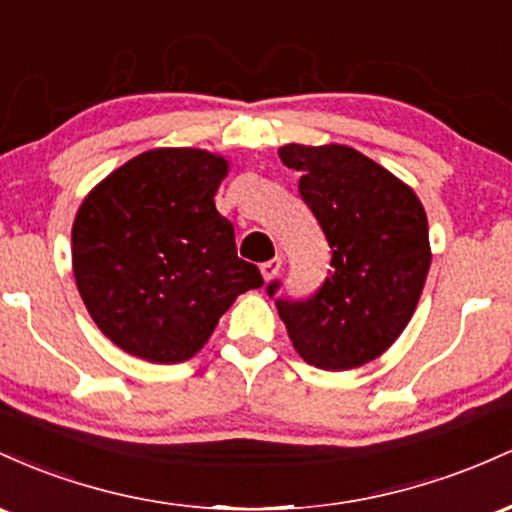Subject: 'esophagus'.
Segmentation results:
<instances>
[{
	"mask_svg": "<svg viewBox=\"0 0 512 512\" xmlns=\"http://www.w3.org/2000/svg\"><path fill=\"white\" fill-rule=\"evenodd\" d=\"M280 268H283V258H280V256H275V258H271V261L261 263V275H263V280H273L275 275L280 273Z\"/></svg>",
	"mask_w": 512,
	"mask_h": 512,
	"instance_id": "1",
	"label": "esophagus"
}]
</instances>
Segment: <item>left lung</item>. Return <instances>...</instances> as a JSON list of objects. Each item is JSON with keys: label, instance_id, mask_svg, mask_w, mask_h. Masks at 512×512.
<instances>
[{"label": "left lung", "instance_id": "obj_1", "mask_svg": "<svg viewBox=\"0 0 512 512\" xmlns=\"http://www.w3.org/2000/svg\"><path fill=\"white\" fill-rule=\"evenodd\" d=\"M300 193L331 246V271L314 297L275 300L304 363L353 370L380 358L406 329L430 268L428 217L409 183L348 145H285ZM278 283L268 285L275 295Z\"/></svg>", "mask_w": 512, "mask_h": 512}]
</instances>
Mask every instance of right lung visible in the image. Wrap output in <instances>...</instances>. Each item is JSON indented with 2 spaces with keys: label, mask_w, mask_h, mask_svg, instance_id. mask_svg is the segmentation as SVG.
<instances>
[{
  "label": "right lung",
  "mask_w": 512,
  "mask_h": 512,
  "mask_svg": "<svg viewBox=\"0 0 512 512\" xmlns=\"http://www.w3.org/2000/svg\"><path fill=\"white\" fill-rule=\"evenodd\" d=\"M222 154L157 147L96 183L72 225L77 290L103 336L147 363L191 360L241 292L263 285L215 208Z\"/></svg>",
  "instance_id": "obj_1"
}]
</instances>
